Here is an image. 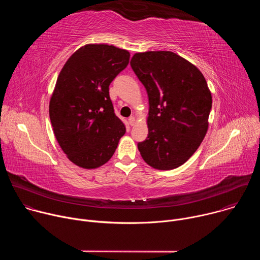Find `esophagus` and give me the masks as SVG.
Listing matches in <instances>:
<instances>
[{
    "label": "esophagus",
    "instance_id": "34e87169",
    "mask_svg": "<svg viewBox=\"0 0 260 260\" xmlns=\"http://www.w3.org/2000/svg\"><path fill=\"white\" fill-rule=\"evenodd\" d=\"M128 123H129L131 126H133V125L136 123V118H135L134 116H131V117L128 118Z\"/></svg>",
    "mask_w": 260,
    "mask_h": 260
}]
</instances>
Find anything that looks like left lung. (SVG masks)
Instances as JSON below:
<instances>
[{
    "instance_id": "left-lung-1",
    "label": "left lung",
    "mask_w": 260,
    "mask_h": 260,
    "mask_svg": "<svg viewBox=\"0 0 260 260\" xmlns=\"http://www.w3.org/2000/svg\"><path fill=\"white\" fill-rule=\"evenodd\" d=\"M131 67L149 100L148 137L138 143L154 169L173 170L197 151L208 131L212 95L201 71L171 51L136 53Z\"/></svg>"
}]
</instances>
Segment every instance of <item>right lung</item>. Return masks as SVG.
<instances>
[{
	"mask_svg": "<svg viewBox=\"0 0 260 260\" xmlns=\"http://www.w3.org/2000/svg\"><path fill=\"white\" fill-rule=\"evenodd\" d=\"M129 52L107 44H87L67 60L49 103L54 136L68 158L95 169L114 154L125 134L115 115L109 85L126 68Z\"/></svg>",
	"mask_w": 260,
	"mask_h": 260,
	"instance_id": "right-lung-1",
	"label": "right lung"
}]
</instances>
